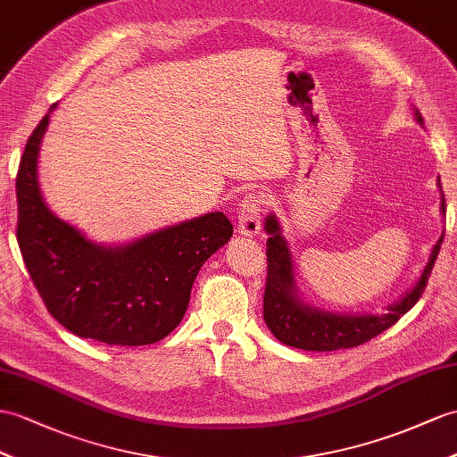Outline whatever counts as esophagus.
Listing matches in <instances>:
<instances>
[{
    "instance_id": "1",
    "label": "esophagus",
    "mask_w": 457,
    "mask_h": 457,
    "mask_svg": "<svg viewBox=\"0 0 457 457\" xmlns=\"http://www.w3.org/2000/svg\"><path fill=\"white\" fill-rule=\"evenodd\" d=\"M262 195L250 194L238 209V232L244 237H255L262 228Z\"/></svg>"
}]
</instances>
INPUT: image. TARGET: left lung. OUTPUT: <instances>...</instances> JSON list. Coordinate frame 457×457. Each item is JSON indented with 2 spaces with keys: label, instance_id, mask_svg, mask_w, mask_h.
<instances>
[{
  "label": "left lung",
  "instance_id": "obj_1",
  "mask_svg": "<svg viewBox=\"0 0 457 457\" xmlns=\"http://www.w3.org/2000/svg\"><path fill=\"white\" fill-rule=\"evenodd\" d=\"M417 121L422 124V118L417 112ZM440 187V178H438ZM442 192V187H440ZM442 215H446V202L440 204ZM267 238V281L263 295V320L273 336L288 347L304 351H339L359 347V345L380 336L382 331L392 328L395 321L407 314L415 306L420 295L425 293L434 262L438 258L444 232L434 244L430 258L422 270L415 287L399 300L387 306L386 314H333L328 310L306 304L298 298V287L295 281L293 253L285 240L281 225L275 215L265 219Z\"/></svg>",
  "mask_w": 457,
  "mask_h": 457
}]
</instances>
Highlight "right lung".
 Returning a JSON list of instances; mask_svg holds the SVG:
<instances>
[{
	"instance_id": "add662e5",
	"label": "right lung",
	"mask_w": 457,
	"mask_h": 457,
	"mask_svg": "<svg viewBox=\"0 0 457 457\" xmlns=\"http://www.w3.org/2000/svg\"><path fill=\"white\" fill-rule=\"evenodd\" d=\"M48 114L30 133L17 170V242L48 312L71 333L120 347L164 339L180 324L202 265L232 237L220 211L121 246H100L48 209L38 151Z\"/></svg>"
}]
</instances>
